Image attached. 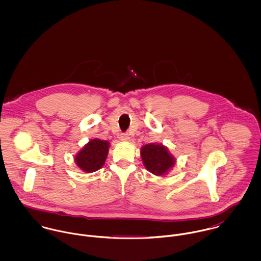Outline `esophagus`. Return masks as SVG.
I'll list each match as a JSON object with an SVG mask.
<instances>
[{
    "label": "esophagus",
    "instance_id": "1",
    "mask_svg": "<svg viewBox=\"0 0 261 261\" xmlns=\"http://www.w3.org/2000/svg\"><path fill=\"white\" fill-rule=\"evenodd\" d=\"M120 140H121V141H123V142H127V141L129 140V136H128V134H126V133L121 134V135H120Z\"/></svg>",
    "mask_w": 261,
    "mask_h": 261
}]
</instances>
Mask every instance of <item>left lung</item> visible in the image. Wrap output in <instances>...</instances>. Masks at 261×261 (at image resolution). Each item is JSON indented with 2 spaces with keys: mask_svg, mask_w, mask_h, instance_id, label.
Segmentation results:
<instances>
[{
  "mask_svg": "<svg viewBox=\"0 0 261 261\" xmlns=\"http://www.w3.org/2000/svg\"><path fill=\"white\" fill-rule=\"evenodd\" d=\"M141 156L146 169L155 176L167 174L175 165V158L163 145L149 144L141 149Z\"/></svg>",
  "mask_w": 261,
  "mask_h": 261,
  "instance_id": "8db88e82",
  "label": "left lung"
}]
</instances>
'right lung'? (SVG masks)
<instances>
[{
    "mask_svg": "<svg viewBox=\"0 0 261 261\" xmlns=\"http://www.w3.org/2000/svg\"><path fill=\"white\" fill-rule=\"evenodd\" d=\"M110 149V143L99 139H93L75 155L76 165L86 173H92L105 165Z\"/></svg>",
    "mask_w": 261,
    "mask_h": 261,
    "instance_id": "add662e5",
    "label": "right lung"
}]
</instances>
